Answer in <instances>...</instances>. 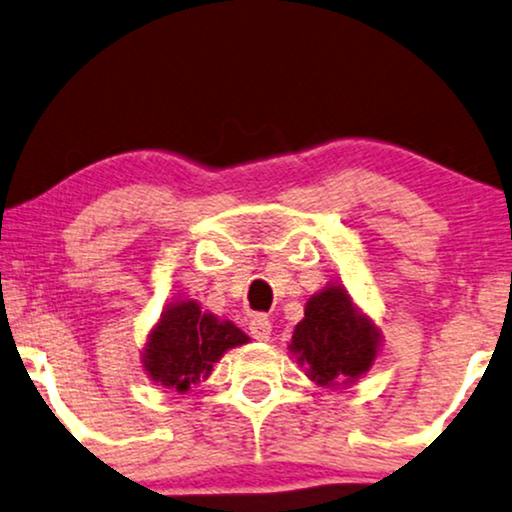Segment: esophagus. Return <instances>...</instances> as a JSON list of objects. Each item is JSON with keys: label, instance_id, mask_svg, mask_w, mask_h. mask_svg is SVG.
I'll list each match as a JSON object with an SVG mask.
<instances>
[{"label": "esophagus", "instance_id": "34e87169", "mask_svg": "<svg viewBox=\"0 0 512 512\" xmlns=\"http://www.w3.org/2000/svg\"><path fill=\"white\" fill-rule=\"evenodd\" d=\"M249 333H251V338H254V340L268 342L270 335H272V324L268 321V317H261V314H256V317L249 321Z\"/></svg>", "mask_w": 512, "mask_h": 512}]
</instances>
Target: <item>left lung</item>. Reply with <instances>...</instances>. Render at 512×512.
<instances>
[{
  "instance_id": "obj_1",
  "label": "left lung",
  "mask_w": 512,
  "mask_h": 512,
  "mask_svg": "<svg viewBox=\"0 0 512 512\" xmlns=\"http://www.w3.org/2000/svg\"><path fill=\"white\" fill-rule=\"evenodd\" d=\"M382 331L338 282L307 298L305 317L293 328L289 352L324 389L349 387L380 354Z\"/></svg>"
}]
</instances>
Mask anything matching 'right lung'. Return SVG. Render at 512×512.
Instances as JSON below:
<instances>
[{
	"label": "right lung",
	"mask_w": 512,
	"mask_h": 512,
	"mask_svg": "<svg viewBox=\"0 0 512 512\" xmlns=\"http://www.w3.org/2000/svg\"><path fill=\"white\" fill-rule=\"evenodd\" d=\"M249 335L233 321L202 310L191 298L163 307L142 347V368L158 387L184 394L212 375L228 349L247 345Z\"/></svg>",
	"instance_id": "add662e5"
}]
</instances>
